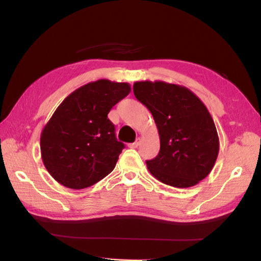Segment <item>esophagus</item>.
<instances>
[{
  "label": "esophagus",
  "instance_id": "obj_1",
  "mask_svg": "<svg viewBox=\"0 0 261 261\" xmlns=\"http://www.w3.org/2000/svg\"><path fill=\"white\" fill-rule=\"evenodd\" d=\"M139 145H140V139H138V140H137L136 142H134V143H129V145H127V147L135 149V148H137Z\"/></svg>",
  "mask_w": 261,
  "mask_h": 261
}]
</instances>
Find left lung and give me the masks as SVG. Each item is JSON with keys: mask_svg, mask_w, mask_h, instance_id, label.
<instances>
[{"mask_svg": "<svg viewBox=\"0 0 261 261\" xmlns=\"http://www.w3.org/2000/svg\"><path fill=\"white\" fill-rule=\"evenodd\" d=\"M134 93L150 111L159 134L158 156L146 162L150 174L178 188L198 184L213 169L220 149L207 108L187 87L163 81L136 82Z\"/></svg>", "mask_w": 261, "mask_h": 261, "instance_id": "1", "label": "left lung"}]
</instances>
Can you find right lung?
I'll list each match as a JSON object with an SVG mask.
<instances>
[{
	"label": "right lung",
	"instance_id": "obj_1",
	"mask_svg": "<svg viewBox=\"0 0 261 261\" xmlns=\"http://www.w3.org/2000/svg\"><path fill=\"white\" fill-rule=\"evenodd\" d=\"M130 91L129 83L98 80L60 103L40 137L42 163L59 184L82 190L114 169L124 145L116 140L108 114Z\"/></svg>",
	"mask_w": 261,
	"mask_h": 261
}]
</instances>
